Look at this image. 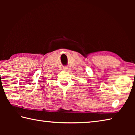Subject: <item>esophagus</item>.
I'll return each mask as SVG.
<instances>
[{"label": "esophagus", "mask_w": 135, "mask_h": 135, "mask_svg": "<svg viewBox=\"0 0 135 135\" xmlns=\"http://www.w3.org/2000/svg\"><path fill=\"white\" fill-rule=\"evenodd\" d=\"M64 70L65 71H68V67H64Z\"/></svg>", "instance_id": "esophagus-1"}]
</instances>
